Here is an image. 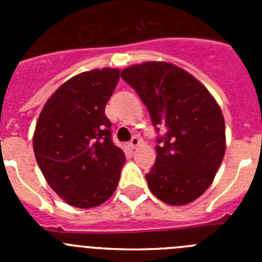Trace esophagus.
Returning <instances> with one entry per match:
<instances>
[{"mask_svg": "<svg viewBox=\"0 0 262 262\" xmlns=\"http://www.w3.org/2000/svg\"><path fill=\"white\" fill-rule=\"evenodd\" d=\"M139 144H140V139H139L138 136H134V138L131 139V142H129V148H131V149H136V148L139 147Z\"/></svg>", "mask_w": 262, "mask_h": 262, "instance_id": "esophagus-1", "label": "esophagus"}]
</instances>
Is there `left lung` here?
Returning <instances> with one entry per match:
<instances>
[{
	"label": "left lung",
	"instance_id": "8db88e82",
	"mask_svg": "<svg viewBox=\"0 0 262 262\" xmlns=\"http://www.w3.org/2000/svg\"><path fill=\"white\" fill-rule=\"evenodd\" d=\"M149 111L152 124L166 129L157 139L156 163L147 178L160 201L184 206L200 198L214 181L226 152L222 110L200 81L166 61H145L123 69Z\"/></svg>",
	"mask_w": 262,
	"mask_h": 262
}]
</instances>
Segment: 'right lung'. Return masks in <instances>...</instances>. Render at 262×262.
Wrapping results in <instances>:
<instances>
[{"label":"right lung","mask_w":262,"mask_h":262,"mask_svg":"<svg viewBox=\"0 0 262 262\" xmlns=\"http://www.w3.org/2000/svg\"><path fill=\"white\" fill-rule=\"evenodd\" d=\"M119 69L82 72L66 81L40 111L32 139L46 181L68 205L92 209L114 194L126 156L111 140L105 107Z\"/></svg>","instance_id":"obj_1"}]
</instances>
